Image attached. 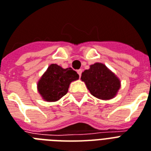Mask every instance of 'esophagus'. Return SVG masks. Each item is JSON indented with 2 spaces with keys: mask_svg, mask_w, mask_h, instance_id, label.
Returning a JSON list of instances; mask_svg holds the SVG:
<instances>
[{
  "mask_svg": "<svg viewBox=\"0 0 151 151\" xmlns=\"http://www.w3.org/2000/svg\"><path fill=\"white\" fill-rule=\"evenodd\" d=\"M81 73H82V70H78V74H79V77H80L81 78Z\"/></svg>",
  "mask_w": 151,
  "mask_h": 151,
  "instance_id": "esophagus-1",
  "label": "esophagus"
}]
</instances>
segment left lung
Listing matches in <instances>:
<instances>
[{"mask_svg":"<svg viewBox=\"0 0 151 151\" xmlns=\"http://www.w3.org/2000/svg\"><path fill=\"white\" fill-rule=\"evenodd\" d=\"M81 79L93 96L102 100L113 98L120 87L118 78L102 63L91 65L82 73Z\"/></svg>","mask_w":151,"mask_h":151,"instance_id":"1","label":"left lung"}]
</instances>
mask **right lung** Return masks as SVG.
Masks as SVG:
<instances>
[{"label": "right lung", "instance_id": "obj_1", "mask_svg": "<svg viewBox=\"0 0 151 151\" xmlns=\"http://www.w3.org/2000/svg\"><path fill=\"white\" fill-rule=\"evenodd\" d=\"M78 78V73L71 68L51 64L38 83L39 93L45 101H56L67 93L71 81Z\"/></svg>", "mask_w": 151, "mask_h": 151}]
</instances>
